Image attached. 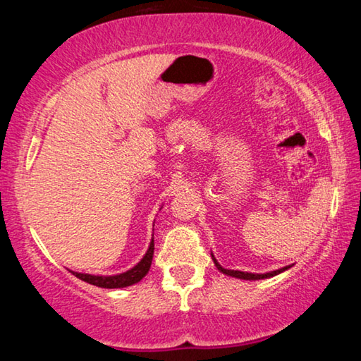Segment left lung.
Returning a JSON list of instances; mask_svg holds the SVG:
<instances>
[{"mask_svg":"<svg viewBox=\"0 0 361 361\" xmlns=\"http://www.w3.org/2000/svg\"><path fill=\"white\" fill-rule=\"evenodd\" d=\"M212 259L215 262V266L219 272L226 274V276L229 277H235V279H242V280H261V279H271L274 276H279V274L285 272L286 269H290L291 266H285V267H280L277 271H271V272H264V274H255V272H243V271H232V269H224L219 262L216 261L215 256L212 253Z\"/></svg>","mask_w":361,"mask_h":361,"instance_id":"8db88e82","label":"left lung"}]
</instances>
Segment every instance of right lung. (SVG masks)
I'll return each mask as SVG.
<instances>
[{
  "instance_id": "right-lung-1",
  "label": "right lung",
  "mask_w": 361,
  "mask_h": 361,
  "mask_svg": "<svg viewBox=\"0 0 361 361\" xmlns=\"http://www.w3.org/2000/svg\"><path fill=\"white\" fill-rule=\"evenodd\" d=\"M152 255H154V237L149 242V247L142 259H140L135 266L129 271L116 274V276H94V274H82L70 271L73 276L78 277L82 282H87L90 285L100 286V288H126V286L135 285L142 280L146 274H148L152 261Z\"/></svg>"
}]
</instances>
